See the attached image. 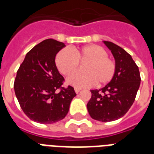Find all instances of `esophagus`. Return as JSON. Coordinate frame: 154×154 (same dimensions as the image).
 Listing matches in <instances>:
<instances>
[{
  "label": "esophagus",
  "mask_w": 154,
  "mask_h": 154,
  "mask_svg": "<svg viewBox=\"0 0 154 154\" xmlns=\"http://www.w3.org/2000/svg\"><path fill=\"white\" fill-rule=\"evenodd\" d=\"M74 90L76 94H78V93L81 91V89H79V88H74Z\"/></svg>",
  "instance_id": "obj_1"
}]
</instances>
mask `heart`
Masks as SVG:
<instances>
[{
    "mask_svg": "<svg viewBox=\"0 0 154 154\" xmlns=\"http://www.w3.org/2000/svg\"><path fill=\"white\" fill-rule=\"evenodd\" d=\"M79 62H87L84 72H77L67 79L68 84L77 88L93 85H102L111 82L116 72V63L108 57L104 48L97 45H89L71 51L62 49L57 53L55 63L58 70L65 76H69L78 69Z\"/></svg>",
    "mask_w": 154,
    "mask_h": 154,
    "instance_id": "heart-1",
    "label": "heart"
}]
</instances>
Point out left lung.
<instances>
[{"mask_svg": "<svg viewBox=\"0 0 154 154\" xmlns=\"http://www.w3.org/2000/svg\"><path fill=\"white\" fill-rule=\"evenodd\" d=\"M116 63V72L111 82L101 89L91 90L87 104L90 117L102 122H112L124 116L134 102L141 83L139 69L125 49L104 41Z\"/></svg>", "mask_w": 154, "mask_h": 154, "instance_id": "1", "label": "left lung"}]
</instances>
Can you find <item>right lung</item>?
<instances>
[{
	"label": "right lung",
	"instance_id": "obj_1",
	"mask_svg": "<svg viewBox=\"0 0 154 154\" xmlns=\"http://www.w3.org/2000/svg\"><path fill=\"white\" fill-rule=\"evenodd\" d=\"M65 46L56 40H45L28 52L17 72L16 97L23 112L32 121L53 124L62 120L77 95L73 87L61 86L65 79L55 64L57 53Z\"/></svg>",
	"mask_w": 154,
	"mask_h": 154
}]
</instances>
